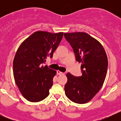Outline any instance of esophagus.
<instances>
[{
    "instance_id": "1",
    "label": "esophagus",
    "mask_w": 121,
    "mask_h": 121,
    "mask_svg": "<svg viewBox=\"0 0 121 121\" xmlns=\"http://www.w3.org/2000/svg\"><path fill=\"white\" fill-rule=\"evenodd\" d=\"M57 74H59V75H61V74H64V73L61 72L60 71H59V70H57Z\"/></svg>"
}]
</instances>
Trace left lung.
I'll return each mask as SVG.
<instances>
[{
	"instance_id": "obj_1",
	"label": "left lung",
	"mask_w": 121,
	"mask_h": 121,
	"mask_svg": "<svg viewBox=\"0 0 121 121\" xmlns=\"http://www.w3.org/2000/svg\"><path fill=\"white\" fill-rule=\"evenodd\" d=\"M75 54L76 60L82 63V76L67 74L65 95L77 104L89 102L103 85L107 75L108 59L101 43L84 32L64 33Z\"/></svg>"
}]
</instances>
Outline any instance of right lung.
Returning a JSON list of instances; mask_svg holds the SVG:
<instances>
[{
	"mask_svg": "<svg viewBox=\"0 0 121 121\" xmlns=\"http://www.w3.org/2000/svg\"><path fill=\"white\" fill-rule=\"evenodd\" d=\"M63 33L36 31L21 43L13 60V74L19 90L26 100L37 102L50 94L56 71L43 67L48 57H53L62 39Z\"/></svg>",
	"mask_w": 121,
	"mask_h": 121,
	"instance_id": "obj_1",
	"label": "right lung"
}]
</instances>
